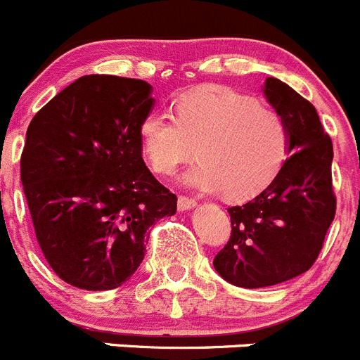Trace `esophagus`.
Listing matches in <instances>:
<instances>
[{
	"instance_id": "esophagus-1",
	"label": "esophagus",
	"mask_w": 360,
	"mask_h": 360,
	"mask_svg": "<svg viewBox=\"0 0 360 360\" xmlns=\"http://www.w3.org/2000/svg\"><path fill=\"white\" fill-rule=\"evenodd\" d=\"M176 206H179L180 212H185V210H191L195 206V199L188 198V195H179V201H176Z\"/></svg>"
}]
</instances>
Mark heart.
Wrapping results in <instances>:
<instances>
[{"instance_id":"obj_1","label":"heart","mask_w":360,"mask_h":360,"mask_svg":"<svg viewBox=\"0 0 360 360\" xmlns=\"http://www.w3.org/2000/svg\"><path fill=\"white\" fill-rule=\"evenodd\" d=\"M140 140L152 169L169 176L181 165H201L184 181L199 191H219L229 199L261 192L278 175L289 158L290 134L276 113L250 96L206 85L185 92L175 115L152 110L140 124Z\"/></svg>"}]
</instances>
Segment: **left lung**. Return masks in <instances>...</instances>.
<instances>
[{
  "instance_id": "8db88e82",
  "label": "left lung",
  "mask_w": 360,
  "mask_h": 360,
  "mask_svg": "<svg viewBox=\"0 0 360 360\" xmlns=\"http://www.w3.org/2000/svg\"><path fill=\"white\" fill-rule=\"evenodd\" d=\"M264 96L290 134L289 158L271 184L241 206H231V236L213 266L245 289L276 285L308 271L336 215L333 141L315 106L269 77Z\"/></svg>"
}]
</instances>
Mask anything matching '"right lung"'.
Here are the masks:
<instances>
[{"mask_svg":"<svg viewBox=\"0 0 360 360\" xmlns=\"http://www.w3.org/2000/svg\"><path fill=\"white\" fill-rule=\"evenodd\" d=\"M150 84L85 75L31 120L20 180L34 233L56 275L84 290H112L141 264L148 229L176 212V195L141 158Z\"/></svg>","mask_w":360,"mask_h":360,"instance_id":"1","label":"right lung"}]
</instances>
